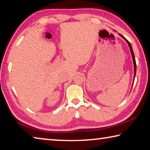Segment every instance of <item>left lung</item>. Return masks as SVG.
I'll return each mask as SVG.
<instances>
[{
  "mask_svg": "<svg viewBox=\"0 0 150 150\" xmlns=\"http://www.w3.org/2000/svg\"><path fill=\"white\" fill-rule=\"evenodd\" d=\"M123 38L126 40V42L128 43V44L129 45V47H130V52H131V54H132V59H133V62H134V79H135V76H136V59H135V56H134V52H133V50H132V45H131V44L130 42H129L128 40H127L125 38H124V36H122L121 34H119Z\"/></svg>",
  "mask_w": 150,
  "mask_h": 150,
  "instance_id": "obj_1",
  "label": "left lung"
}]
</instances>
